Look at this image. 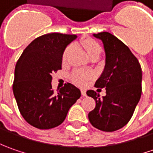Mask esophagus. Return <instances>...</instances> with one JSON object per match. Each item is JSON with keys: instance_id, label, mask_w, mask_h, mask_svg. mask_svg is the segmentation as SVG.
Listing matches in <instances>:
<instances>
[{"instance_id": "obj_1", "label": "esophagus", "mask_w": 153, "mask_h": 153, "mask_svg": "<svg viewBox=\"0 0 153 153\" xmlns=\"http://www.w3.org/2000/svg\"><path fill=\"white\" fill-rule=\"evenodd\" d=\"M81 93H82V96H86V95H87V94H86L85 89H81Z\"/></svg>"}]
</instances>
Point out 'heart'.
Returning <instances> with one entry per match:
<instances>
[{
    "instance_id": "obj_1",
    "label": "heart",
    "mask_w": 153,
    "mask_h": 153,
    "mask_svg": "<svg viewBox=\"0 0 153 153\" xmlns=\"http://www.w3.org/2000/svg\"><path fill=\"white\" fill-rule=\"evenodd\" d=\"M82 46L85 48L86 52L88 53V55L91 54V53H100V48L96 42L88 39V40H84L81 42ZM71 49V46H68L67 48L64 51L63 53V61H65L67 59V56L70 53V51ZM89 76L88 74L84 73L81 71H75L73 73L71 74V78L74 82L79 85H84L86 84L87 81L88 79Z\"/></svg>"
}]
</instances>
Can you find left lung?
<instances>
[{
  "label": "left lung",
  "mask_w": 153,
  "mask_h": 153,
  "mask_svg": "<svg viewBox=\"0 0 153 153\" xmlns=\"http://www.w3.org/2000/svg\"><path fill=\"white\" fill-rule=\"evenodd\" d=\"M101 40L105 53V65L94 86L105 88L106 95L100 97L94 90L87 91L96 103L88 113L94 128L112 132L125 126L132 117L141 96V67L129 48L109 32L93 35Z\"/></svg>",
  "instance_id": "obj_1"
}]
</instances>
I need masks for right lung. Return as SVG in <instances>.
Returning a JSON list of instances; mask_svg holds the SVG:
<instances>
[{
  "label": "right lung",
  "mask_w": 153,
  "mask_h": 153,
  "mask_svg": "<svg viewBox=\"0 0 153 153\" xmlns=\"http://www.w3.org/2000/svg\"><path fill=\"white\" fill-rule=\"evenodd\" d=\"M77 36L49 33L28 45L16 64L13 90L22 117L40 129L60 125L69 109L81 97V91L65 83L54 94L52 73L62 67V57L68 45Z\"/></svg>",
  "instance_id": "obj_1"
}]
</instances>
